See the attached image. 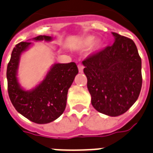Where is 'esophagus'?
Segmentation results:
<instances>
[{"label": "esophagus", "instance_id": "obj_1", "mask_svg": "<svg viewBox=\"0 0 153 153\" xmlns=\"http://www.w3.org/2000/svg\"><path fill=\"white\" fill-rule=\"evenodd\" d=\"M78 69H79V72L80 73H83V69H84V66H83V65H81V64H78Z\"/></svg>", "mask_w": 153, "mask_h": 153}]
</instances>
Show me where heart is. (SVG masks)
Instances as JSON below:
<instances>
[{"label": "heart", "instance_id": "1", "mask_svg": "<svg viewBox=\"0 0 153 153\" xmlns=\"http://www.w3.org/2000/svg\"><path fill=\"white\" fill-rule=\"evenodd\" d=\"M94 41V36H85L84 38H82L80 40V41L79 42V48L81 49V50H85V49H87L88 48H89L90 46L92 45V44L93 43ZM100 45V41H97L94 42L93 45L94 47H98Z\"/></svg>", "mask_w": 153, "mask_h": 153}]
</instances>
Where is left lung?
<instances>
[{"instance_id":"obj_1","label":"left lung","mask_w":153,"mask_h":153,"mask_svg":"<svg viewBox=\"0 0 153 153\" xmlns=\"http://www.w3.org/2000/svg\"><path fill=\"white\" fill-rule=\"evenodd\" d=\"M112 34L114 43L89 56L82 64L94 108L117 117L138 99L142 86L141 58L132 40Z\"/></svg>"}]
</instances>
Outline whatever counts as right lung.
<instances>
[{"mask_svg":"<svg viewBox=\"0 0 153 153\" xmlns=\"http://www.w3.org/2000/svg\"><path fill=\"white\" fill-rule=\"evenodd\" d=\"M35 41H51L48 36H38ZM32 42L17 44L12 52L7 66L8 93L16 110L36 124H48L55 120L65 109L68 88L78 73L74 62L54 64L44 80L29 91L23 89L17 80V71L21 54L28 49Z\"/></svg>","mask_w":153,"mask_h":153,"instance_id":"right-lung-1","label":"right lung"}]
</instances>
